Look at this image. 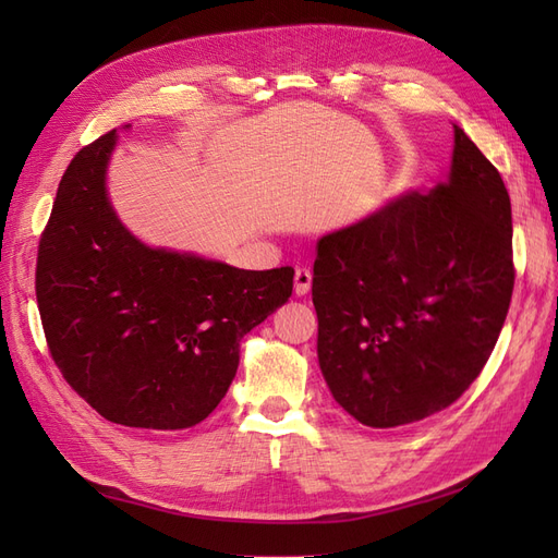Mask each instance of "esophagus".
<instances>
[{
    "instance_id": "1",
    "label": "esophagus",
    "mask_w": 558,
    "mask_h": 558,
    "mask_svg": "<svg viewBox=\"0 0 558 558\" xmlns=\"http://www.w3.org/2000/svg\"><path fill=\"white\" fill-rule=\"evenodd\" d=\"M310 289H312V269L302 265L295 269V293L305 295Z\"/></svg>"
}]
</instances>
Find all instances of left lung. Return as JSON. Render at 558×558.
<instances>
[{
	"mask_svg": "<svg viewBox=\"0 0 558 558\" xmlns=\"http://www.w3.org/2000/svg\"><path fill=\"white\" fill-rule=\"evenodd\" d=\"M512 289L508 189L453 125L447 181L316 244V351L332 398L373 428L442 412L492 356Z\"/></svg>",
	"mask_w": 558,
	"mask_h": 558,
	"instance_id": "8db88e82",
	"label": "left lung"
}]
</instances>
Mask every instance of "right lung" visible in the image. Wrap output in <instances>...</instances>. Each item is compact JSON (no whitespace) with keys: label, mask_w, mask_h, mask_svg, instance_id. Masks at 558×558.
Here are the masks:
<instances>
[{"label":"right lung","mask_w":558,"mask_h":558,"mask_svg":"<svg viewBox=\"0 0 558 558\" xmlns=\"http://www.w3.org/2000/svg\"><path fill=\"white\" fill-rule=\"evenodd\" d=\"M116 130L83 146L39 240L37 302L62 377L107 421L181 430L205 421L242 337L293 293V267L240 269L150 248L107 197Z\"/></svg>","instance_id":"obj_1"}]
</instances>
